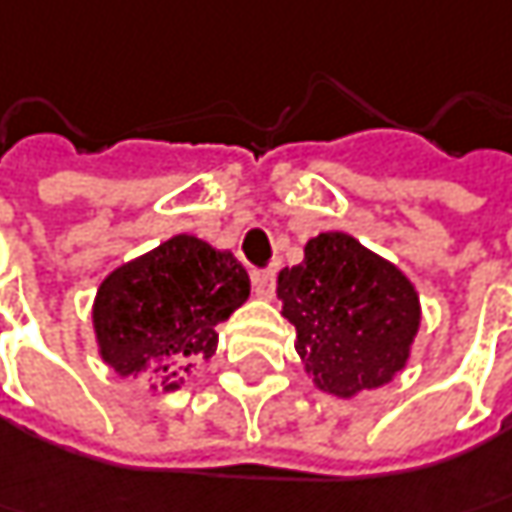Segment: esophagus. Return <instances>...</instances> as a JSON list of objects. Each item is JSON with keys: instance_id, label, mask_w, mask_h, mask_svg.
<instances>
[{"instance_id": "1", "label": "esophagus", "mask_w": 512, "mask_h": 512, "mask_svg": "<svg viewBox=\"0 0 512 512\" xmlns=\"http://www.w3.org/2000/svg\"><path fill=\"white\" fill-rule=\"evenodd\" d=\"M252 286H255L257 298L269 300L272 295H275V272H272V269H266V272H255Z\"/></svg>"}]
</instances>
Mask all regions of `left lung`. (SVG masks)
I'll use <instances>...</instances> for the list:
<instances>
[{
  "instance_id": "left-lung-1",
  "label": "left lung",
  "mask_w": 512,
  "mask_h": 512,
  "mask_svg": "<svg viewBox=\"0 0 512 512\" xmlns=\"http://www.w3.org/2000/svg\"><path fill=\"white\" fill-rule=\"evenodd\" d=\"M278 298L298 332L303 369L323 392L352 398L407 367L421 326L418 292L395 263L352 234L312 237L303 263L278 275Z\"/></svg>"
}]
</instances>
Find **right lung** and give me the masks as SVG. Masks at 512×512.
Masks as SVG:
<instances>
[{
    "mask_svg": "<svg viewBox=\"0 0 512 512\" xmlns=\"http://www.w3.org/2000/svg\"><path fill=\"white\" fill-rule=\"evenodd\" d=\"M246 298L249 275L232 252L174 234L100 283L91 312L100 358L123 378L160 375L163 392H174L212 358L217 323Z\"/></svg>",
    "mask_w": 512,
    "mask_h": 512,
    "instance_id": "add662e5",
    "label": "right lung"
}]
</instances>
